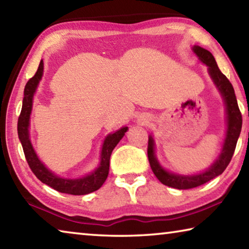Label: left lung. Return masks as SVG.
Segmentation results:
<instances>
[{
  "mask_svg": "<svg viewBox=\"0 0 249 249\" xmlns=\"http://www.w3.org/2000/svg\"><path fill=\"white\" fill-rule=\"evenodd\" d=\"M193 53H195L197 58L200 59L201 62L208 66V71L211 79L213 80L217 90L220 91L223 100L225 103V111H226V134L225 140L223 142V147L221 154L216 158L212 165L208 169L200 172L196 175H179L174 174L166 170L161 165H160L157 157L155 154V141L151 135L148 138V148H147V154H148V160L151 167V170L157 177V179L162 184L168 185V187L179 189V190H187V189H192L199 187L212 180L215 177L220 176L223 171L229 166L233 154L235 151L236 144L242 130V113L239 111L237 100H236L234 88L231 83L229 81L224 74L218 69L217 64L214 59L213 54L209 50L200 47V46H193Z\"/></svg>",
  "mask_w": 249,
  "mask_h": 249,
  "instance_id": "8db88e82",
  "label": "left lung"
}]
</instances>
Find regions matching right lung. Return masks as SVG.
Returning <instances> with one entry per match:
<instances>
[{
	"instance_id": "right-lung-1",
	"label": "right lung",
	"mask_w": 249,
	"mask_h": 249,
	"mask_svg": "<svg viewBox=\"0 0 249 249\" xmlns=\"http://www.w3.org/2000/svg\"><path fill=\"white\" fill-rule=\"evenodd\" d=\"M44 72V61L43 59L40 60L35 75L28 80L24 89V99L22 111L18 117V133L20 144L23 146V150L25 154L29 167L34 172L37 178L41 182L49 185L54 190H57L61 193H68L72 196H83L88 193L94 192L102 187V184L105 182L107 178L108 169H109V158L115 146L119 144V142L123 138L125 133L127 132L128 127L124 126L116 132L108 134L103 142L102 150H101L100 156V163L98 168L81 178H64V177L54 175L53 171H50L46 167L40 159L37 156L35 149L32 145L31 135H29V119H31L32 108H33V99L35 94L37 87H38L39 81L43 77Z\"/></svg>"
}]
</instances>
